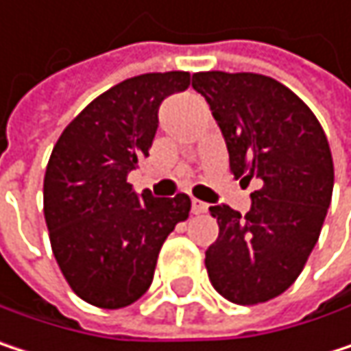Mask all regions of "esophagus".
<instances>
[{"label":"esophagus","mask_w":351,"mask_h":351,"mask_svg":"<svg viewBox=\"0 0 351 351\" xmlns=\"http://www.w3.org/2000/svg\"><path fill=\"white\" fill-rule=\"evenodd\" d=\"M191 207H193V213H195V215H201V213H205V211L209 209V205L203 203V201H199V199H193Z\"/></svg>","instance_id":"obj_1"}]
</instances>
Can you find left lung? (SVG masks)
Masks as SVG:
<instances>
[{"mask_svg":"<svg viewBox=\"0 0 351 351\" xmlns=\"http://www.w3.org/2000/svg\"><path fill=\"white\" fill-rule=\"evenodd\" d=\"M226 138L230 167L245 184L258 180L252 207H209L219 236L205 252L213 289L236 305L282 295L313 252L333 193L327 136L289 87L256 73L193 75Z\"/></svg>","mask_w":351,"mask_h":351,"instance_id":"left-lung-1","label":"left lung"}]
</instances>
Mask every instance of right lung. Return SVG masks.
<instances>
[{"label":"right lung","mask_w":351,"mask_h":351,"mask_svg":"<svg viewBox=\"0 0 351 351\" xmlns=\"http://www.w3.org/2000/svg\"><path fill=\"white\" fill-rule=\"evenodd\" d=\"M184 71L117 83L60 134L44 175L52 254L77 297L101 307L136 303L152 285L158 252L191 211V199L136 195L130 171L148 156L165 97L184 91Z\"/></svg>","instance_id":"obj_1"}]
</instances>
